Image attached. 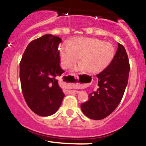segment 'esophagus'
Segmentation results:
<instances>
[{"label": "esophagus", "instance_id": "1", "mask_svg": "<svg viewBox=\"0 0 146 146\" xmlns=\"http://www.w3.org/2000/svg\"><path fill=\"white\" fill-rule=\"evenodd\" d=\"M72 75V78H73L75 82H78V80H79L78 75L73 74V75ZM68 93H75V94H77V93H79V91H78V90H68Z\"/></svg>", "mask_w": 146, "mask_h": 146}]
</instances>
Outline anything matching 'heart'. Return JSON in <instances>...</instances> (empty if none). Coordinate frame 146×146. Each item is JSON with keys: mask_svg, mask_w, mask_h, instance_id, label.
I'll use <instances>...</instances> for the list:
<instances>
[{"mask_svg": "<svg viewBox=\"0 0 146 146\" xmlns=\"http://www.w3.org/2000/svg\"><path fill=\"white\" fill-rule=\"evenodd\" d=\"M115 48L111 43L95 38H78L62 46L60 58L64 68H70L78 60L80 68L98 73L106 67L114 58Z\"/></svg>", "mask_w": 146, "mask_h": 146, "instance_id": "b5f03b06", "label": "heart"}]
</instances>
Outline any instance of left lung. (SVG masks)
<instances>
[{
  "instance_id": "obj_1",
  "label": "left lung",
  "mask_w": 146,
  "mask_h": 146,
  "mask_svg": "<svg viewBox=\"0 0 146 146\" xmlns=\"http://www.w3.org/2000/svg\"><path fill=\"white\" fill-rule=\"evenodd\" d=\"M130 69L126 51L123 45L118 43L111 62L97 75L98 88L89 94L88 102L81 104V109L87 117L103 119L116 109L124 94Z\"/></svg>"
}]
</instances>
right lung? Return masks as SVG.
Here are the masks:
<instances>
[{"label":"right lung","instance_id":"add662e5","mask_svg":"<svg viewBox=\"0 0 146 146\" xmlns=\"http://www.w3.org/2000/svg\"><path fill=\"white\" fill-rule=\"evenodd\" d=\"M59 37L46 34L28 44L20 62L21 88L27 104L40 116L53 115L64 94L57 78L64 71L60 66Z\"/></svg>","mask_w":146,"mask_h":146}]
</instances>
